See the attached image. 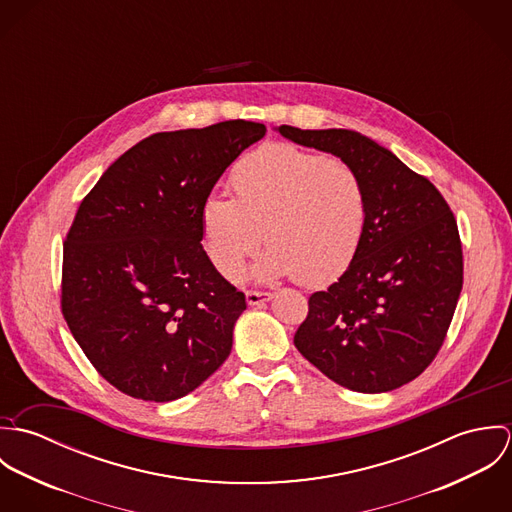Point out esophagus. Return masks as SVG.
Here are the masks:
<instances>
[{
  "mask_svg": "<svg viewBox=\"0 0 512 512\" xmlns=\"http://www.w3.org/2000/svg\"><path fill=\"white\" fill-rule=\"evenodd\" d=\"M274 297V293L270 292H246V301H248V305H252V307H260V305H264L266 301H270Z\"/></svg>",
  "mask_w": 512,
  "mask_h": 512,
  "instance_id": "34e87169",
  "label": "esophagus"
}]
</instances>
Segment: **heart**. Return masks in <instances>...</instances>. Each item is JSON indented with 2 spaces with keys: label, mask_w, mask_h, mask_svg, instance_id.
<instances>
[{
  "label": "heart",
  "mask_w": 512,
  "mask_h": 512,
  "mask_svg": "<svg viewBox=\"0 0 512 512\" xmlns=\"http://www.w3.org/2000/svg\"><path fill=\"white\" fill-rule=\"evenodd\" d=\"M234 199L211 195L201 211L209 254L226 280H238L264 242L260 282L297 278L317 288L353 264L368 222L365 185L345 161L290 144L244 155L230 173Z\"/></svg>",
  "instance_id": "1"
}]
</instances>
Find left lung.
Here are the masks:
<instances>
[{
  "label": "left lung",
  "mask_w": 512,
  "mask_h": 512,
  "mask_svg": "<svg viewBox=\"0 0 512 512\" xmlns=\"http://www.w3.org/2000/svg\"><path fill=\"white\" fill-rule=\"evenodd\" d=\"M276 130L345 161L368 199L365 238L353 264L325 292L309 297L293 345L349 390L400 388L436 359L461 293L455 217L426 177L359 132Z\"/></svg>",
  "instance_id": "1"
}]
</instances>
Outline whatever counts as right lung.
<instances>
[{
	"mask_svg": "<svg viewBox=\"0 0 512 512\" xmlns=\"http://www.w3.org/2000/svg\"><path fill=\"white\" fill-rule=\"evenodd\" d=\"M264 136V124L246 120L153 134L80 203L61 307L88 361L120 392L171 402L228 359L246 297L203 250L201 211L226 167Z\"/></svg>",
	"mask_w": 512,
	"mask_h": 512,
	"instance_id": "add662e5",
	"label": "right lung"
}]
</instances>
